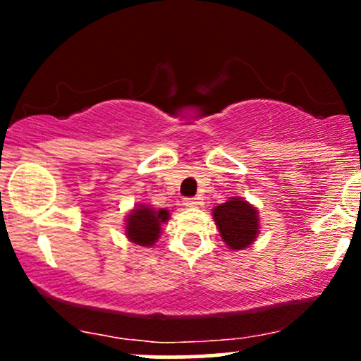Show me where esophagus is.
<instances>
[{
  "label": "esophagus",
  "instance_id": "esophagus-1",
  "mask_svg": "<svg viewBox=\"0 0 361 361\" xmlns=\"http://www.w3.org/2000/svg\"><path fill=\"white\" fill-rule=\"evenodd\" d=\"M183 205L185 207H197L198 200L197 198H183Z\"/></svg>",
  "mask_w": 361,
  "mask_h": 361
}]
</instances>
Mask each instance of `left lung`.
<instances>
[{"mask_svg":"<svg viewBox=\"0 0 361 361\" xmlns=\"http://www.w3.org/2000/svg\"><path fill=\"white\" fill-rule=\"evenodd\" d=\"M214 221L217 224L222 241L231 250H244L259 233L258 210L239 197L215 207Z\"/></svg>","mask_w":361,"mask_h":361,"instance_id":"obj_1","label":"left lung"}]
</instances>
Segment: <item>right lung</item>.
Masks as SVG:
<instances>
[{
    "label": "right lung",
    "instance_id": "obj_1",
    "mask_svg": "<svg viewBox=\"0 0 361 361\" xmlns=\"http://www.w3.org/2000/svg\"><path fill=\"white\" fill-rule=\"evenodd\" d=\"M169 217L168 210H154L147 205H137L127 215L126 234L139 246H152L161 234V224Z\"/></svg>",
    "mask_w": 361,
    "mask_h": 361
}]
</instances>
